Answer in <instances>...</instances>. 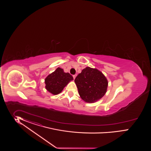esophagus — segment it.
Here are the masks:
<instances>
[{
    "mask_svg": "<svg viewBox=\"0 0 151 151\" xmlns=\"http://www.w3.org/2000/svg\"><path fill=\"white\" fill-rule=\"evenodd\" d=\"M73 79H75V78H76V75H73Z\"/></svg>",
    "mask_w": 151,
    "mask_h": 151,
    "instance_id": "1",
    "label": "esophagus"
}]
</instances>
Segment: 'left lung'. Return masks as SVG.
I'll return each instance as SVG.
<instances>
[{
  "mask_svg": "<svg viewBox=\"0 0 151 151\" xmlns=\"http://www.w3.org/2000/svg\"><path fill=\"white\" fill-rule=\"evenodd\" d=\"M78 93L82 100L93 103L105 95L108 82L103 73L96 69L87 67L75 79Z\"/></svg>",
  "mask_w": 151,
  "mask_h": 151,
  "instance_id": "8db88e82",
  "label": "left lung"
}]
</instances>
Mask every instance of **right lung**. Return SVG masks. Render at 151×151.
Returning <instances> with one entry per match:
<instances>
[{
  "label": "right lung",
  "mask_w": 151,
  "mask_h": 151,
  "mask_svg": "<svg viewBox=\"0 0 151 151\" xmlns=\"http://www.w3.org/2000/svg\"><path fill=\"white\" fill-rule=\"evenodd\" d=\"M73 80V77L70 73H64L63 69L58 68L46 78V89L54 95H58Z\"/></svg>",
  "instance_id": "right-lung-1"
}]
</instances>
